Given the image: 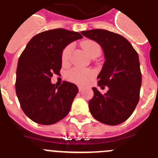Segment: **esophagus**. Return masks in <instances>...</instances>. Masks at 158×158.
Masks as SVG:
<instances>
[{
  "label": "esophagus",
  "instance_id": "34e87169",
  "mask_svg": "<svg viewBox=\"0 0 158 158\" xmlns=\"http://www.w3.org/2000/svg\"><path fill=\"white\" fill-rule=\"evenodd\" d=\"M78 89H79V92H82V91L84 90V88H83V87H81V86L78 87Z\"/></svg>",
  "mask_w": 158,
  "mask_h": 158
}]
</instances>
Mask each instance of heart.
<instances>
[{"label":"heart","instance_id":"1","mask_svg":"<svg viewBox=\"0 0 158 158\" xmlns=\"http://www.w3.org/2000/svg\"><path fill=\"white\" fill-rule=\"evenodd\" d=\"M83 48L86 51L87 53L92 57L93 55L96 53L101 52V48L97 44L95 41L93 40H86L83 43ZM73 46L71 44L66 46L63 49L62 52V63L63 64H67L69 61L70 56H71ZM93 75L92 70L88 69H83L80 67H74L71 69L67 73V77L69 80L78 85H85L88 83L91 77Z\"/></svg>","mask_w":158,"mask_h":158}]
</instances>
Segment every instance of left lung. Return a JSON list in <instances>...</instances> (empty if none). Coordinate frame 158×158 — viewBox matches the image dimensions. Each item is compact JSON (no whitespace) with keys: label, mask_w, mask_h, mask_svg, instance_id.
Here are the masks:
<instances>
[{"label":"left lung","mask_w":158,"mask_h":158,"mask_svg":"<svg viewBox=\"0 0 158 158\" xmlns=\"http://www.w3.org/2000/svg\"><path fill=\"white\" fill-rule=\"evenodd\" d=\"M102 47L105 62L97 77L98 85L106 93L92 88L93 98L89 102L92 117L109 125L126 121L139 100L142 84L138 53L131 43L121 35L101 29L81 32Z\"/></svg>","instance_id":"obj_1"}]
</instances>
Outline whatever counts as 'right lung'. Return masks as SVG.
Segmentation results:
<instances>
[{
	"instance_id": "add662e5",
	"label": "right lung",
	"mask_w": 158,
	"mask_h": 158,
	"mask_svg": "<svg viewBox=\"0 0 158 158\" xmlns=\"http://www.w3.org/2000/svg\"><path fill=\"white\" fill-rule=\"evenodd\" d=\"M83 38L65 29L41 32L32 37L19 59L15 91L24 114L40 124L49 125L63 119L78 92L76 85L63 81L52 84L59 74L62 52L69 44Z\"/></svg>"
}]
</instances>
